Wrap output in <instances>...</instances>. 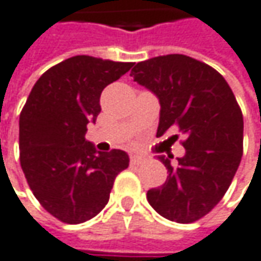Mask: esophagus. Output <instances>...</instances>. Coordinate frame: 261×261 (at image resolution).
<instances>
[{
  "label": "esophagus",
  "instance_id": "1",
  "mask_svg": "<svg viewBox=\"0 0 261 261\" xmlns=\"http://www.w3.org/2000/svg\"><path fill=\"white\" fill-rule=\"evenodd\" d=\"M146 161L145 156H140V155H131L130 156V162L133 165H140Z\"/></svg>",
  "mask_w": 261,
  "mask_h": 261
}]
</instances>
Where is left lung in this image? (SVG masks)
Here are the masks:
<instances>
[{
  "mask_svg": "<svg viewBox=\"0 0 261 261\" xmlns=\"http://www.w3.org/2000/svg\"><path fill=\"white\" fill-rule=\"evenodd\" d=\"M130 75L160 99L156 136L170 128L185 136L183 158L171 164L160 156L168 177L147 191V201L171 222H196L222 201L242 158L244 118L235 94L214 68L185 54L140 62Z\"/></svg>",
  "mask_w": 261,
  "mask_h": 261,
  "instance_id": "8db88e82",
  "label": "left lung"
}]
</instances>
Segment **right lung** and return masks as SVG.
I'll return each instance as SVG.
<instances>
[{
    "instance_id": "1",
    "label": "right lung",
    "mask_w": 261,
    "mask_h": 261,
    "mask_svg": "<svg viewBox=\"0 0 261 261\" xmlns=\"http://www.w3.org/2000/svg\"><path fill=\"white\" fill-rule=\"evenodd\" d=\"M131 62L73 56L45 70L19 119L20 165L38 202L57 220L84 223L109 201L115 177L128 167L124 150L97 152L85 140L100 114L103 88Z\"/></svg>"
}]
</instances>
